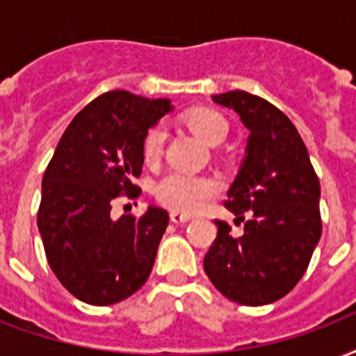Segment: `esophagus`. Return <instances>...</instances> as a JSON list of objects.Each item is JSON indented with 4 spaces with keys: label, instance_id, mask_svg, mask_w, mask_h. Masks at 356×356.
Here are the masks:
<instances>
[{
    "label": "esophagus",
    "instance_id": "obj_1",
    "mask_svg": "<svg viewBox=\"0 0 356 356\" xmlns=\"http://www.w3.org/2000/svg\"><path fill=\"white\" fill-rule=\"evenodd\" d=\"M170 218H172L173 224H184V222H188L192 216L186 213H181V211H172V213H170Z\"/></svg>",
    "mask_w": 356,
    "mask_h": 356
}]
</instances>
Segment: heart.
<instances>
[{"instance_id": "1", "label": "heart", "mask_w": 356, "mask_h": 356, "mask_svg": "<svg viewBox=\"0 0 356 356\" xmlns=\"http://www.w3.org/2000/svg\"><path fill=\"white\" fill-rule=\"evenodd\" d=\"M186 124L194 130L202 140L211 145H218L226 140L229 124L214 110L200 108L186 115ZM166 142V129L162 124H154L143 138V156L149 162L160 159ZM218 184L207 175H188V173H170L156 184V197L168 207L184 213H196L207 200L216 194Z\"/></svg>"}]
</instances>
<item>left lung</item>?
Here are the masks:
<instances>
[{
    "label": "left lung",
    "instance_id": "1",
    "mask_svg": "<svg viewBox=\"0 0 356 356\" xmlns=\"http://www.w3.org/2000/svg\"><path fill=\"white\" fill-rule=\"evenodd\" d=\"M213 100L235 110L250 136L224 202L244 232L233 237L227 222L214 220L218 233L203 268L233 302L270 305L297 286L319 243V179L295 124L276 106L246 91L213 95Z\"/></svg>",
    "mask_w": 356,
    "mask_h": 356
}]
</instances>
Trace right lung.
Masks as SVG:
<instances>
[{
  "label": "right lung",
  "instance_id": "obj_1",
  "mask_svg": "<svg viewBox=\"0 0 356 356\" xmlns=\"http://www.w3.org/2000/svg\"><path fill=\"white\" fill-rule=\"evenodd\" d=\"M172 110L168 99L108 91L89 102L61 136L42 177L39 224L48 265L76 298L121 302L147 282L168 211L112 216L113 200L138 197L143 138Z\"/></svg>",
  "mask_w": 356,
  "mask_h": 356
}]
</instances>
